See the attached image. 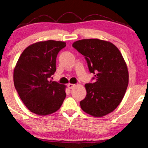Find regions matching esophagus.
I'll return each mask as SVG.
<instances>
[{
    "label": "esophagus",
    "instance_id": "1",
    "mask_svg": "<svg viewBox=\"0 0 148 148\" xmlns=\"http://www.w3.org/2000/svg\"><path fill=\"white\" fill-rule=\"evenodd\" d=\"M75 86H76V85L72 84V83H69L68 84V87L69 88H72L74 87H75Z\"/></svg>",
    "mask_w": 148,
    "mask_h": 148
}]
</instances>
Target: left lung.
I'll return each mask as SVG.
<instances>
[{
    "mask_svg": "<svg viewBox=\"0 0 148 148\" xmlns=\"http://www.w3.org/2000/svg\"><path fill=\"white\" fill-rule=\"evenodd\" d=\"M72 47L85 56L89 71L95 74V82L85 85L87 95L80 101L81 108L92 116H106L125 95L129 83L127 64L119 48L109 41L82 39Z\"/></svg>",
    "mask_w": 148,
    "mask_h": 148,
    "instance_id": "left-lung-1",
    "label": "left lung"
}]
</instances>
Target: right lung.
Segmentation results:
<instances>
[{"mask_svg": "<svg viewBox=\"0 0 148 148\" xmlns=\"http://www.w3.org/2000/svg\"><path fill=\"white\" fill-rule=\"evenodd\" d=\"M66 42L48 40L35 42L21 53L13 71V82L21 100L29 111L41 116L60 109L66 86L48 81L56 71L58 52Z\"/></svg>", "mask_w": 148, "mask_h": 148, "instance_id": "add662e5", "label": "right lung"}]
</instances>
